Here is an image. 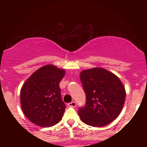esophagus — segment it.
<instances>
[{
	"mask_svg": "<svg viewBox=\"0 0 147 147\" xmlns=\"http://www.w3.org/2000/svg\"><path fill=\"white\" fill-rule=\"evenodd\" d=\"M67 105L69 107H76V105H77V104L75 101H72V102H69V103H68Z\"/></svg>",
	"mask_w": 147,
	"mask_h": 147,
	"instance_id": "obj_1",
	"label": "esophagus"
}]
</instances>
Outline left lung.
Masks as SVG:
<instances>
[{
	"label": "left lung",
	"instance_id": "obj_1",
	"mask_svg": "<svg viewBox=\"0 0 147 147\" xmlns=\"http://www.w3.org/2000/svg\"><path fill=\"white\" fill-rule=\"evenodd\" d=\"M86 102L78 109L80 119L87 125H108L119 115L126 92L121 80L103 68L85 69L80 73Z\"/></svg>",
	"mask_w": 147,
	"mask_h": 147
}]
</instances>
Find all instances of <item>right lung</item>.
Masks as SVG:
<instances>
[{"label":"right lung","instance_id":"add662e5","mask_svg":"<svg viewBox=\"0 0 147 147\" xmlns=\"http://www.w3.org/2000/svg\"><path fill=\"white\" fill-rule=\"evenodd\" d=\"M64 69L47 65L35 71L20 90L23 112L31 122L42 127L57 124L66 108L61 97L60 82Z\"/></svg>","mask_w":147,"mask_h":147}]
</instances>
